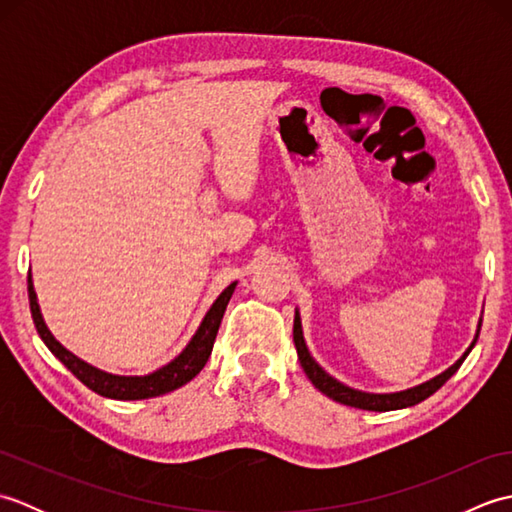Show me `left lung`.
Here are the masks:
<instances>
[{"instance_id":"8db88e82","label":"left lung","mask_w":512,"mask_h":512,"mask_svg":"<svg viewBox=\"0 0 512 512\" xmlns=\"http://www.w3.org/2000/svg\"><path fill=\"white\" fill-rule=\"evenodd\" d=\"M480 328H482V319L480 325H477V332H475V339L469 345V350H466L458 361H455L449 369H444L442 374L433 376L431 380L416 387H409V389H402V391H391V394H372V391H361V389H354V387H347L343 385L341 380H336L334 376H330L325 369L314 361L306 339H303V328H301V317H299V310H295V325H292V339H295V347H297V354H299V361L303 372L312 380V385L317 387L321 394H325L328 398L341 402V405H350L356 409H367V411H394V409H405V407H413L418 405V402L427 400L431 394H436V391L447 383V380L458 372L460 365L464 363V358L469 356V352L473 350V345L477 341V336H480Z\"/></svg>"}]
</instances>
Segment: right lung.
<instances>
[{"instance_id":"obj_1","label":"right lung","mask_w":512,"mask_h":512,"mask_svg":"<svg viewBox=\"0 0 512 512\" xmlns=\"http://www.w3.org/2000/svg\"><path fill=\"white\" fill-rule=\"evenodd\" d=\"M235 286H237V281H233L231 286H226L222 290V295L213 301L209 312L204 314L200 328L195 330L191 341L184 345V350L176 358H173V361L154 369V372H149L145 376H121V374L103 372V369L85 363L83 358L72 354L70 350H65V347L57 339H54L52 332L48 330L46 321H43V314H41L39 301H37V292H35V286H32V275L28 273L30 312H32V321H35V328L41 336V341L48 345V350L57 356L59 361L68 367L85 387H90L99 396L114 398V400L156 398L162 394H169V391L178 389L182 385H187L191 378L198 376L202 372V367L206 365V361H209L217 330H220L224 310L228 306V301H231V297H233Z\"/></svg>"}]
</instances>
